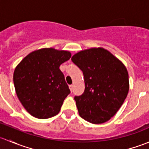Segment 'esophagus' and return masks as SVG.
I'll list each match as a JSON object with an SVG mask.
<instances>
[{"label": "esophagus", "instance_id": "34e87169", "mask_svg": "<svg viewBox=\"0 0 149 149\" xmlns=\"http://www.w3.org/2000/svg\"><path fill=\"white\" fill-rule=\"evenodd\" d=\"M69 88H70V91H73V85H69Z\"/></svg>", "mask_w": 149, "mask_h": 149}]
</instances>
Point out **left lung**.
Listing matches in <instances>:
<instances>
[{
	"mask_svg": "<svg viewBox=\"0 0 149 149\" xmlns=\"http://www.w3.org/2000/svg\"><path fill=\"white\" fill-rule=\"evenodd\" d=\"M71 61L82 70L85 90L75 97L79 115L93 124L110 120L120 108L129 91L126 67L103 47H92L73 55Z\"/></svg>",
	"mask_w": 149,
	"mask_h": 149,
	"instance_id": "obj_1",
	"label": "left lung"
}]
</instances>
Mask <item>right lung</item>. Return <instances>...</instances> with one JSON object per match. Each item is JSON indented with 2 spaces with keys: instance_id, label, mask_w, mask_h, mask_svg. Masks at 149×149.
<instances>
[{
  "instance_id": "add662e5",
  "label": "right lung",
  "mask_w": 149,
  "mask_h": 149,
  "mask_svg": "<svg viewBox=\"0 0 149 149\" xmlns=\"http://www.w3.org/2000/svg\"><path fill=\"white\" fill-rule=\"evenodd\" d=\"M71 53L55 48H42L28 54L13 72L16 95L26 111L38 119H47L59 113L70 94L60 65Z\"/></svg>"
}]
</instances>
